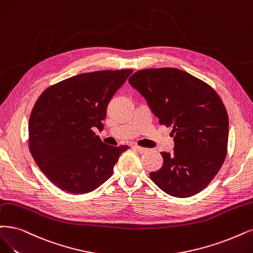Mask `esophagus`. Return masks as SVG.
Wrapping results in <instances>:
<instances>
[{
    "label": "esophagus",
    "mask_w": 253,
    "mask_h": 253,
    "mask_svg": "<svg viewBox=\"0 0 253 253\" xmlns=\"http://www.w3.org/2000/svg\"><path fill=\"white\" fill-rule=\"evenodd\" d=\"M134 149L138 153H141V154H144V153L148 152L147 148H143V147H139V146H134Z\"/></svg>",
    "instance_id": "esophagus-1"
}]
</instances>
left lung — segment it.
I'll return each mask as SVG.
<instances>
[{
	"label": "left lung",
	"mask_w": 253,
	"mask_h": 253,
	"mask_svg": "<svg viewBox=\"0 0 253 253\" xmlns=\"http://www.w3.org/2000/svg\"><path fill=\"white\" fill-rule=\"evenodd\" d=\"M128 81L160 124L173 127V152H161L163 167L150 178L173 197L198 194L217 175L227 154L228 115L221 98L208 83L174 68L137 71Z\"/></svg>",
	"instance_id": "obj_1"
}]
</instances>
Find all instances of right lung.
Instances as JSON below:
<instances>
[{"mask_svg": "<svg viewBox=\"0 0 253 253\" xmlns=\"http://www.w3.org/2000/svg\"><path fill=\"white\" fill-rule=\"evenodd\" d=\"M132 70L83 73L55 83L37 99L29 120V150L53 184L69 194H86L104 183L129 148L103 143L106 108Z\"/></svg>", "mask_w": 253, "mask_h": 253, "instance_id": "1", "label": "right lung"}]
</instances>
